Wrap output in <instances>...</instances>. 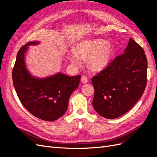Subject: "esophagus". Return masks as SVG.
Instances as JSON below:
<instances>
[{"label":"esophagus","mask_w":157,"mask_h":157,"mask_svg":"<svg viewBox=\"0 0 157 157\" xmlns=\"http://www.w3.org/2000/svg\"><path fill=\"white\" fill-rule=\"evenodd\" d=\"M81 82L84 84H86L88 82V80L87 77H85V76H82L81 78Z\"/></svg>","instance_id":"obj_1"}]
</instances>
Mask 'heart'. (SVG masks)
<instances>
[{
  "mask_svg": "<svg viewBox=\"0 0 157 157\" xmlns=\"http://www.w3.org/2000/svg\"><path fill=\"white\" fill-rule=\"evenodd\" d=\"M115 53V47L105 40H84L76 45V52H70L69 59L73 65H78L80 58H88L87 64L89 69L93 71H101L111 63Z\"/></svg>",
  "mask_w": 157,
  "mask_h": 157,
  "instance_id": "1",
  "label": "heart"
}]
</instances>
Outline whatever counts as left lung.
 <instances>
[{
    "instance_id": "obj_1",
    "label": "left lung",
    "mask_w": 157,
    "mask_h": 157,
    "mask_svg": "<svg viewBox=\"0 0 157 157\" xmlns=\"http://www.w3.org/2000/svg\"><path fill=\"white\" fill-rule=\"evenodd\" d=\"M147 78L145 52L130 38L124 54L92 77L94 109L99 115L109 119L124 115L142 96Z\"/></svg>"
}]
</instances>
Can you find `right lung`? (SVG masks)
<instances>
[{
  "mask_svg": "<svg viewBox=\"0 0 157 157\" xmlns=\"http://www.w3.org/2000/svg\"><path fill=\"white\" fill-rule=\"evenodd\" d=\"M40 44L31 41L18 51L12 71V80L22 105L33 115L46 121L62 117L68 107L69 97L79 85L80 75L69 77L61 73L45 78L33 76L25 64L29 46Z\"/></svg>",
  "mask_w": 157,
  "mask_h": 157,
  "instance_id": "right-lung-1",
  "label": "right lung"
}]
</instances>
